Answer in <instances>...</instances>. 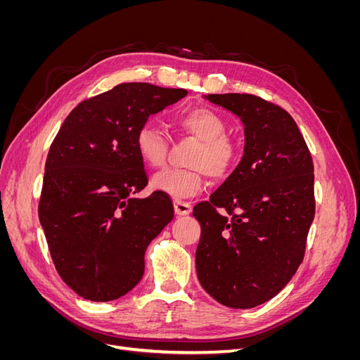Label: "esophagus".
Returning a JSON list of instances; mask_svg holds the SVG:
<instances>
[{"label": "esophagus", "instance_id": "obj_1", "mask_svg": "<svg viewBox=\"0 0 360 360\" xmlns=\"http://www.w3.org/2000/svg\"><path fill=\"white\" fill-rule=\"evenodd\" d=\"M174 210H176V214H179V216H186L192 212V205L189 202L176 200L174 201Z\"/></svg>", "mask_w": 360, "mask_h": 360}]
</instances>
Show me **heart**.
Masks as SVG:
<instances>
[{
  "mask_svg": "<svg viewBox=\"0 0 360 360\" xmlns=\"http://www.w3.org/2000/svg\"><path fill=\"white\" fill-rule=\"evenodd\" d=\"M176 127L183 134L197 138L200 147L189 160V169L167 168L151 179V188L172 198H188L198 193L205 174L214 180L226 179L240 158V146L225 134L226 124L216 111L197 106L176 118ZM168 139L153 124H143L135 135V148L139 159L150 168H162L168 156Z\"/></svg>",
  "mask_w": 360,
  "mask_h": 360,
  "instance_id": "obj_1",
  "label": "heart"
}]
</instances>
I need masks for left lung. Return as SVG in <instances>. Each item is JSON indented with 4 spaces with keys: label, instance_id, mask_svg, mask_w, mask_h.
<instances>
[{
    "label": "left lung",
    "instance_id": "1",
    "mask_svg": "<svg viewBox=\"0 0 360 360\" xmlns=\"http://www.w3.org/2000/svg\"><path fill=\"white\" fill-rule=\"evenodd\" d=\"M204 97L240 118L245 148L210 201L193 207L201 225L197 275L221 304L255 308L288 284L303 259L315 214L312 158L281 106L252 94Z\"/></svg>",
    "mask_w": 360,
    "mask_h": 360
}]
</instances>
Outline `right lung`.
Returning <instances> with one entry per match:
<instances>
[{"instance_id": "right-lung-1", "label": "right lung", "mask_w": 360, "mask_h": 360, "mask_svg": "<svg viewBox=\"0 0 360 360\" xmlns=\"http://www.w3.org/2000/svg\"><path fill=\"white\" fill-rule=\"evenodd\" d=\"M183 89L126 82L81 102L49 148L39 219L61 279L81 297L110 302L144 275L146 249L174 217L167 193L147 186L136 130L179 102Z\"/></svg>"}]
</instances>
